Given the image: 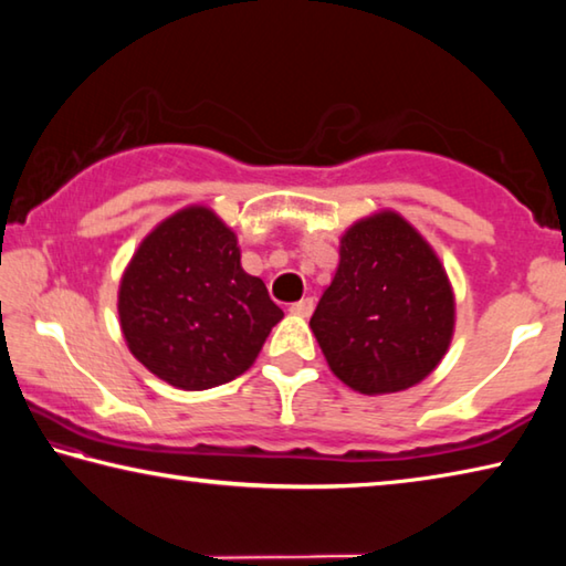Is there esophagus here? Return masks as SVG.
<instances>
[{"label": "esophagus", "mask_w": 566, "mask_h": 566, "mask_svg": "<svg viewBox=\"0 0 566 566\" xmlns=\"http://www.w3.org/2000/svg\"><path fill=\"white\" fill-rule=\"evenodd\" d=\"M290 312L296 314V317H310V314L314 312V300H312V296H306V300L294 302V304L290 306Z\"/></svg>", "instance_id": "obj_1"}]
</instances>
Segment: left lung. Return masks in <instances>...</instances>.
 <instances>
[{"label":"left lung","mask_w":566,"mask_h":566,"mask_svg":"<svg viewBox=\"0 0 566 566\" xmlns=\"http://www.w3.org/2000/svg\"><path fill=\"white\" fill-rule=\"evenodd\" d=\"M310 327L329 369L361 395H391L432 375L454 334V294L439 256L385 209L339 239V266Z\"/></svg>","instance_id":"obj_1"}]
</instances>
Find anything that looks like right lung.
<instances>
[{
	"instance_id": "add662e5",
	"label": "right lung",
	"mask_w": 566,
	"mask_h": 566,
	"mask_svg": "<svg viewBox=\"0 0 566 566\" xmlns=\"http://www.w3.org/2000/svg\"><path fill=\"white\" fill-rule=\"evenodd\" d=\"M237 234L209 207H187L145 237L122 274L129 352L167 385L202 391L252 367L284 312L242 270Z\"/></svg>"
}]
</instances>
